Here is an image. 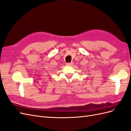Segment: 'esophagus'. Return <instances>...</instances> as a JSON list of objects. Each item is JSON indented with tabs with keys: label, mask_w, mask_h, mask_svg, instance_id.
<instances>
[{
	"label": "esophagus",
	"mask_w": 131,
	"mask_h": 131,
	"mask_svg": "<svg viewBox=\"0 0 131 131\" xmlns=\"http://www.w3.org/2000/svg\"><path fill=\"white\" fill-rule=\"evenodd\" d=\"M73 64H74V63L73 62H71V63H67V66H72Z\"/></svg>",
	"instance_id": "obj_1"
}]
</instances>
